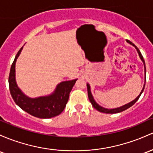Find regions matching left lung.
<instances>
[{"mask_svg": "<svg viewBox=\"0 0 153 153\" xmlns=\"http://www.w3.org/2000/svg\"><path fill=\"white\" fill-rule=\"evenodd\" d=\"M127 42L130 43V44H131L132 46H135L136 49H137V52H138V53H139V57H140L141 59H142V61L143 62L144 65H145V73H146V68H145V60H144L143 56H142V53H141L140 51H139V48H137V47L135 45H134L133 43H131V42L128 41H127ZM145 78H146V76H145ZM145 81H146V79H145ZM145 85H144V87H143V88H142V91H141V93L139 94V95L138 96V97H137V98L135 99V100H133V101H132V102H129V103L126 104V105H123V106H122V107H117V108H115V109H107V108H105V107H101V106H100V105H99L98 104H97V102H95V100H94L93 96H92V94H91V92L90 85H89V84H88V83H87V89H88V99H89L91 103L92 106L94 107L96 110H98V111H100V112H104V113H107V114L118 113V112H123V111H124V110H127V109L129 108V107H131L132 105H134V104L136 103V102H137V100H139V97H140V96H141V94H142V92L144 91V89H145Z\"/></svg>", "mask_w": 153, "mask_h": 153, "instance_id": "obj_1", "label": "left lung"}]
</instances>
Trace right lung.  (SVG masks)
<instances>
[{
	"mask_svg": "<svg viewBox=\"0 0 153 153\" xmlns=\"http://www.w3.org/2000/svg\"><path fill=\"white\" fill-rule=\"evenodd\" d=\"M23 47L16 53L11 65L8 77V85L15 103L25 112L39 118H51L62 113L68 103L69 95L77 79L59 83L51 94L37 98H30L22 93L15 79V64Z\"/></svg>",
	"mask_w": 153,
	"mask_h": 153,
	"instance_id": "obj_1",
	"label": "right lung"
}]
</instances>
